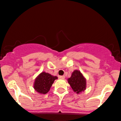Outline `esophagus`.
<instances>
[{"label":"esophagus","instance_id":"obj_1","mask_svg":"<svg viewBox=\"0 0 121 121\" xmlns=\"http://www.w3.org/2000/svg\"><path fill=\"white\" fill-rule=\"evenodd\" d=\"M59 78L60 79H65V77H64V76H59Z\"/></svg>","mask_w":121,"mask_h":121}]
</instances>
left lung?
I'll use <instances>...</instances> for the list:
<instances>
[{
  "instance_id": "left-lung-1",
  "label": "left lung",
  "mask_w": 121,
  "mask_h": 121,
  "mask_svg": "<svg viewBox=\"0 0 121 121\" xmlns=\"http://www.w3.org/2000/svg\"><path fill=\"white\" fill-rule=\"evenodd\" d=\"M68 82L74 91L77 94L81 93L86 89V80L79 70H74L71 77L68 79Z\"/></svg>"
}]
</instances>
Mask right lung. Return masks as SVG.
I'll list each match as a JSON object with an SVG mask.
<instances>
[{"label":"right lung","instance_id":"add662e5","mask_svg":"<svg viewBox=\"0 0 121 121\" xmlns=\"http://www.w3.org/2000/svg\"><path fill=\"white\" fill-rule=\"evenodd\" d=\"M57 77L53 76L46 72H42L35 79L34 87L36 91L41 94H46L50 90L54 81Z\"/></svg>","mask_w":121,"mask_h":121}]
</instances>
